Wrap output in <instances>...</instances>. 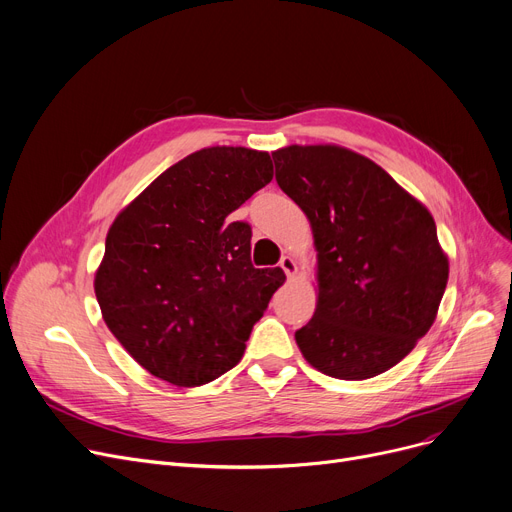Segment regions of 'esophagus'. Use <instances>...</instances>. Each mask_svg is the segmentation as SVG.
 <instances>
[{
    "instance_id": "obj_1",
    "label": "esophagus",
    "mask_w": 512,
    "mask_h": 512,
    "mask_svg": "<svg viewBox=\"0 0 512 512\" xmlns=\"http://www.w3.org/2000/svg\"><path fill=\"white\" fill-rule=\"evenodd\" d=\"M279 264H281V269L285 271V275H287L289 279L298 273V262H296L294 258H291V256H283Z\"/></svg>"
}]
</instances>
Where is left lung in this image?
Instances as JSON below:
<instances>
[{"instance_id":"obj_1","label":"left lung","mask_w":512,"mask_h":512,"mask_svg":"<svg viewBox=\"0 0 512 512\" xmlns=\"http://www.w3.org/2000/svg\"><path fill=\"white\" fill-rule=\"evenodd\" d=\"M273 160L316 250L319 298L296 331L302 356L346 381L389 371L431 329L446 291L450 266L431 212L342 145H287Z\"/></svg>"}]
</instances>
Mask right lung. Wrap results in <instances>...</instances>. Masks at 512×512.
Segmentation results:
<instances>
[{
    "mask_svg": "<svg viewBox=\"0 0 512 512\" xmlns=\"http://www.w3.org/2000/svg\"><path fill=\"white\" fill-rule=\"evenodd\" d=\"M271 179L269 152L214 145L166 168L114 218L95 298L154 377L198 387L241 360L285 273L254 269L252 229L231 214Z\"/></svg>",
    "mask_w": 512,
    "mask_h": 512,
    "instance_id": "add662e5",
    "label": "right lung"
}]
</instances>
